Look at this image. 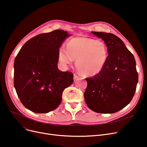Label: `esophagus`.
Wrapping results in <instances>:
<instances>
[{"label": "esophagus", "instance_id": "34e87169", "mask_svg": "<svg viewBox=\"0 0 147 147\" xmlns=\"http://www.w3.org/2000/svg\"><path fill=\"white\" fill-rule=\"evenodd\" d=\"M79 78H80V76H78V75H76V74H74V80H77V79H78Z\"/></svg>", "mask_w": 147, "mask_h": 147}]
</instances>
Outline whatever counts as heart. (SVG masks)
Returning <instances> with one entry per match:
<instances>
[{
  "mask_svg": "<svg viewBox=\"0 0 147 147\" xmlns=\"http://www.w3.org/2000/svg\"><path fill=\"white\" fill-rule=\"evenodd\" d=\"M109 51L104 42L88 37L73 38L67 44V49L61 47L58 59L63 66L71 64L74 59L79 72L94 76L101 72L107 63Z\"/></svg>",
  "mask_w": 147,
  "mask_h": 147,
  "instance_id": "obj_1",
  "label": "heart"
}]
</instances>
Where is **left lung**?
Segmentation results:
<instances>
[{"mask_svg": "<svg viewBox=\"0 0 147 147\" xmlns=\"http://www.w3.org/2000/svg\"><path fill=\"white\" fill-rule=\"evenodd\" d=\"M92 33L104 41L109 58L101 72L86 79L84 99L89 109L96 113H116L127 106L135 95L138 82L136 61L117 36L103 32Z\"/></svg>", "mask_w": 147, "mask_h": 147, "instance_id": "left-lung-1", "label": "left lung"}]
</instances>
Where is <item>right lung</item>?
<instances>
[{
    "mask_svg": "<svg viewBox=\"0 0 147 147\" xmlns=\"http://www.w3.org/2000/svg\"><path fill=\"white\" fill-rule=\"evenodd\" d=\"M68 34L56 30L30 38L14 61L13 84L21 103L36 113H47L61 104L64 90L73 83V74L58 68V52Z\"/></svg>",
    "mask_w": 147,
    "mask_h": 147,
    "instance_id": "1",
    "label": "right lung"
}]
</instances>
